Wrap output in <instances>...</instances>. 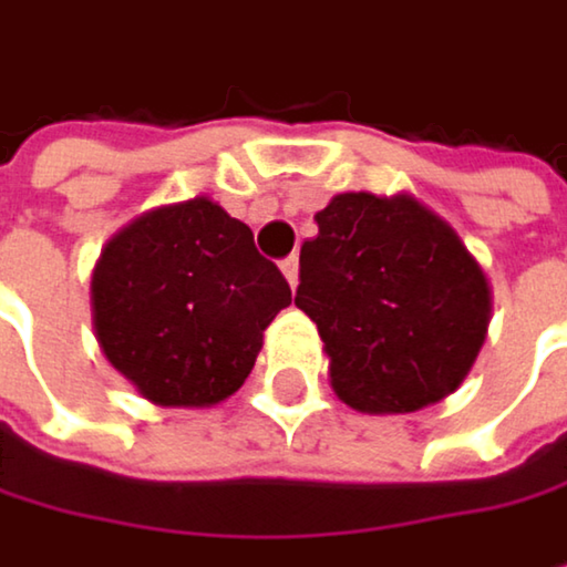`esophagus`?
<instances>
[{"label": "esophagus", "mask_w": 567, "mask_h": 567, "mask_svg": "<svg viewBox=\"0 0 567 567\" xmlns=\"http://www.w3.org/2000/svg\"><path fill=\"white\" fill-rule=\"evenodd\" d=\"M280 270H284L287 284H290V287H297V274H300V257H297V254H290L287 260H280Z\"/></svg>", "instance_id": "esophagus-1"}]
</instances>
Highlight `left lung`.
Listing matches in <instances>:
<instances>
[{
  "mask_svg": "<svg viewBox=\"0 0 567 567\" xmlns=\"http://www.w3.org/2000/svg\"><path fill=\"white\" fill-rule=\"evenodd\" d=\"M300 247L297 307L317 323L337 396L360 413H416L468 373L488 284L455 230L416 197L337 194Z\"/></svg>",
  "mask_w": 567,
  "mask_h": 567,
  "instance_id": "1",
  "label": "left lung"
}]
</instances>
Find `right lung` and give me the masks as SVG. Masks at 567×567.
I'll list each match as a JSON object with an SVG mask.
<instances>
[{
	"mask_svg": "<svg viewBox=\"0 0 567 567\" xmlns=\"http://www.w3.org/2000/svg\"><path fill=\"white\" fill-rule=\"evenodd\" d=\"M109 363L161 406H210L254 370L290 287L244 220L207 197L125 227L92 277Z\"/></svg>",
	"mask_w": 567,
	"mask_h": 567,
	"instance_id": "add662e5",
	"label": "right lung"
}]
</instances>
